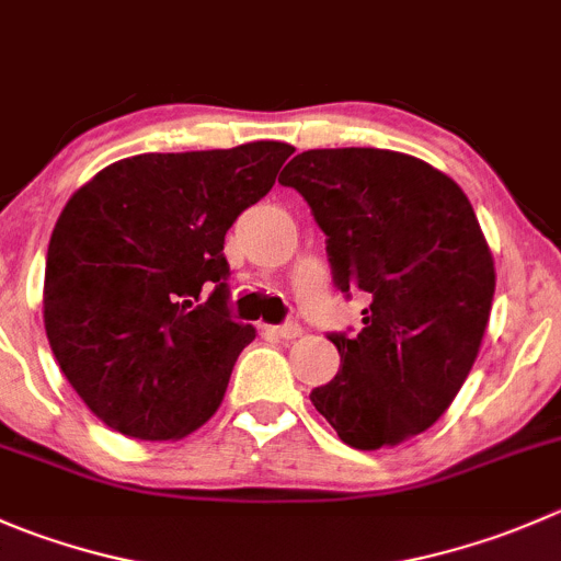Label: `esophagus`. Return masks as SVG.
Listing matches in <instances>:
<instances>
[{
	"label": "esophagus",
	"mask_w": 561,
	"mask_h": 561,
	"mask_svg": "<svg viewBox=\"0 0 561 561\" xmlns=\"http://www.w3.org/2000/svg\"><path fill=\"white\" fill-rule=\"evenodd\" d=\"M268 334L279 336V340H296V336H301V325L298 323H282V325H268Z\"/></svg>",
	"instance_id": "1"
}]
</instances>
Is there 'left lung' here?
<instances>
[{
	"label": "left lung",
	"instance_id": "obj_1",
	"mask_svg": "<svg viewBox=\"0 0 561 561\" xmlns=\"http://www.w3.org/2000/svg\"><path fill=\"white\" fill-rule=\"evenodd\" d=\"M325 232L334 285L364 293V329L331 334L340 373L309 400L353 449L419 436L469 378L496 271L463 188L378 148L298 153L279 175Z\"/></svg>",
	"mask_w": 561,
	"mask_h": 561
}]
</instances>
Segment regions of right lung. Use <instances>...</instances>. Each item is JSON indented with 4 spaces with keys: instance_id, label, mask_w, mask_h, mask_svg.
I'll use <instances>...</instances> for the list:
<instances>
[{
    "instance_id": "add662e5",
    "label": "right lung",
    "mask_w": 561,
    "mask_h": 561,
    "mask_svg": "<svg viewBox=\"0 0 561 561\" xmlns=\"http://www.w3.org/2000/svg\"><path fill=\"white\" fill-rule=\"evenodd\" d=\"M293 150L130 156L68 199L48 241L43 323L59 369L103 425L170 442L221 405L254 340L227 309L225 236Z\"/></svg>"
}]
</instances>
